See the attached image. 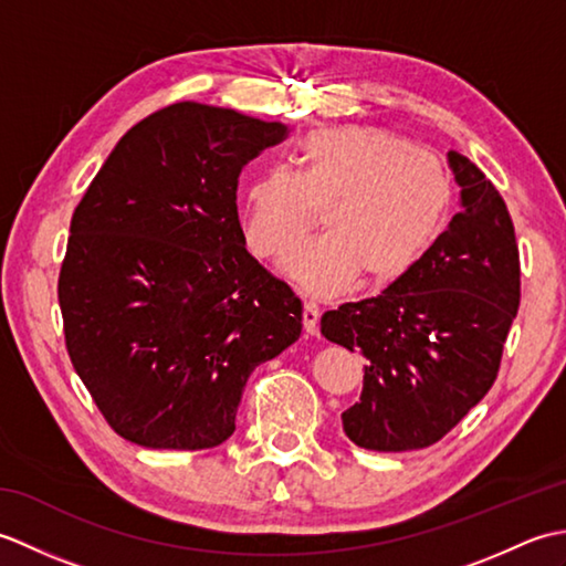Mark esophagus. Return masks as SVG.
<instances>
[{"instance_id": "34e87169", "label": "esophagus", "mask_w": 566, "mask_h": 566, "mask_svg": "<svg viewBox=\"0 0 566 566\" xmlns=\"http://www.w3.org/2000/svg\"><path fill=\"white\" fill-rule=\"evenodd\" d=\"M318 316H321L318 306H316L314 302H306V304H304L302 321H304V331H306L308 335H316V333H318Z\"/></svg>"}]
</instances>
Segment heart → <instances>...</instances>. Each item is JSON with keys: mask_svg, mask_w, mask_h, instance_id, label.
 Returning <instances> with one entry per match:
<instances>
[{"mask_svg": "<svg viewBox=\"0 0 566 566\" xmlns=\"http://www.w3.org/2000/svg\"><path fill=\"white\" fill-rule=\"evenodd\" d=\"M296 170L270 167L243 195V235L264 260H280L316 226L326 235L284 270L314 294L343 292L355 276L384 286L436 243L452 187L436 155L371 126L314 128L298 140Z\"/></svg>", "mask_w": 566, "mask_h": 566, "instance_id": "obj_1", "label": "heart"}]
</instances>
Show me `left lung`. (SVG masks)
Segmentation results:
<instances>
[{"label": "left lung", "mask_w": 566, "mask_h": 566, "mask_svg": "<svg viewBox=\"0 0 566 566\" xmlns=\"http://www.w3.org/2000/svg\"><path fill=\"white\" fill-rule=\"evenodd\" d=\"M462 211L379 296L326 311L321 333L359 353L365 381L343 413L355 444L430 448L494 387L521 304V255L506 201L462 153H448Z\"/></svg>", "instance_id": "1"}]
</instances>
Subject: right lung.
<instances>
[{"instance_id": "add662e5", "label": "right lung", "mask_w": 566, "mask_h": 566, "mask_svg": "<svg viewBox=\"0 0 566 566\" xmlns=\"http://www.w3.org/2000/svg\"><path fill=\"white\" fill-rule=\"evenodd\" d=\"M290 134L177 102L116 143L70 221L57 276L72 367L118 436L207 450L245 381L302 335V302L245 248L238 177Z\"/></svg>"}]
</instances>
